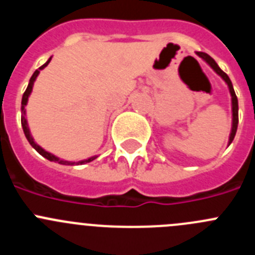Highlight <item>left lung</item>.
Instances as JSON below:
<instances>
[{
  "label": "left lung",
  "mask_w": 255,
  "mask_h": 255,
  "mask_svg": "<svg viewBox=\"0 0 255 255\" xmlns=\"http://www.w3.org/2000/svg\"><path fill=\"white\" fill-rule=\"evenodd\" d=\"M196 54H197L201 59H204L205 62H206L207 64H209L210 67H211V68L214 69V71L216 72V73H218L219 76L224 79V81H225V83L228 85V87H229V92H230V95H231V111H233V124H231V131H230V136H229V145H230L231 141L234 140L235 134H237L238 123H239V116H238V110H239V107H238V99H237V95H235L234 87H233V83H231V81H230V78H229L228 74H226L224 71H221L220 67L218 65V63L215 62V60L212 59L209 54H206V53H202V51H196Z\"/></svg>",
  "instance_id": "1"
}]
</instances>
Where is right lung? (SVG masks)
I'll return each mask as SVG.
<instances>
[{
    "mask_svg": "<svg viewBox=\"0 0 255 255\" xmlns=\"http://www.w3.org/2000/svg\"><path fill=\"white\" fill-rule=\"evenodd\" d=\"M50 60H51V58H49L48 62H46L45 64H43L40 67V68L36 69V71L34 72V74H32L31 78H30V81H29V85H27L26 91H25L24 95H22V100H21V125H22V130H24V134H25V136H26L27 141H29V143H30V145H31L32 148H34L35 150L37 151V153L40 154V155H43L44 158H46V159L50 160V162H57V163H59V164H63V165L86 164V163H90V162H92V160H95L96 158H97V155H93V156H91V158H88V159H85V160H79V162H69V160L60 159V158L55 156L54 154L49 153V151L44 150V149L41 148L40 145H37V144L34 141V137H32L31 134H30L29 125H27L26 118H25V115H26V110H25V106H26V105H27V100H29V96H30V93H31V91H32V86H34L35 79H36V77L39 76V73H40L41 69L45 68L46 65H48L49 63H50Z\"/></svg>",
    "mask_w": 255,
    "mask_h": 255,
    "instance_id": "1",
    "label": "right lung"
}]
</instances>
